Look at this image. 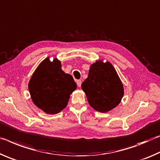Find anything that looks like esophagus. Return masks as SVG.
I'll return each instance as SVG.
<instances>
[{
	"label": "esophagus",
	"instance_id": "34e87169",
	"mask_svg": "<svg viewBox=\"0 0 160 160\" xmlns=\"http://www.w3.org/2000/svg\"><path fill=\"white\" fill-rule=\"evenodd\" d=\"M77 84L78 86V87H80L81 85H82V81L81 80H77Z\"/></svg>",
	"mask_w": 160,
	"mask_h": 160
}]
</instances>
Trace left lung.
I'll use <instances>...</instances> for the list:
<instances>
[{
  "label": "left lung",
  "mask_w": 160,
  "mask_h": 160,
  "mask_svg": "<svg viewBox=\"0 0 160 160\" xmlns=\"http://www.w3.org/2000/svg\"><path fill=\"white\" fill-rule=\"evenodd\" d=\"M82 88L90 106L100 112L116 108L124 95L123 85L115 68L109 62L102 60L91 65Z\"/></svg>",
  "instance_id": "1"
}]
</instances>
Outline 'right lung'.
<instances>
[{
	"label": "right lung",
	"instance_id": "right-lung-1",
	"mask_svg": "<svg viewBox=\"0 0 160 160\" xmlns=\"http://www.w3.org/2000/svg\"><path fill=\"white\" fill-rule=\"evenodd\" d=\"M32 101L48 114H57L67 106L70 95L77 89L72 75L62 69L61 62L48 57L37 67L28 83Z\"/></svg>",
	"mask_w": 160,
	"mask_h": 160
}]
</instances>
